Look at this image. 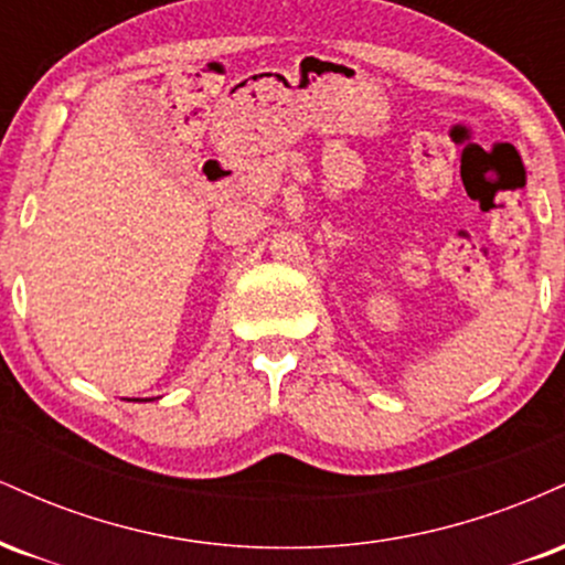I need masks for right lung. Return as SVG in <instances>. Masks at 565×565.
I'll return each mask as SVG.
<instances>
[{"mask_svg": "<svg viewBox=\"0 0 565 565\" xmlns=\"http://www.w3.org/2000/svg\"><path fill=\"white\" fill-rule=\"evenodd\" d=\"M146 401H148V398H146Z\"/></svg>", "mask_w": 565, "mask_h": 565, "instance_id": "1", "label": "right lung"}]
</instances>
